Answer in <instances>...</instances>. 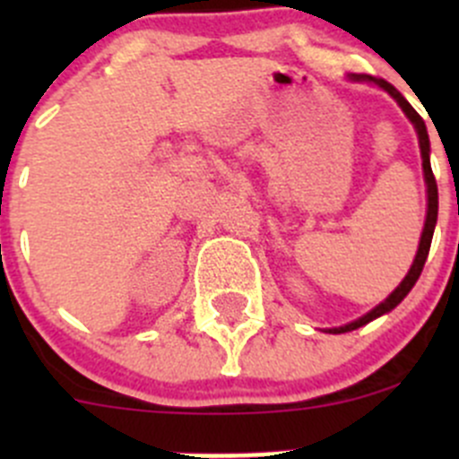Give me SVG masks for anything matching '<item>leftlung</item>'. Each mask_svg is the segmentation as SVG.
Instances as JSON below:
<instances>
[{
  "mask_svg": "<svg viewBox=\"0 0 459 459\" xmlns=\"http://www.w3.org/2000/svg\"><path fill=\"white\" fill-rule=\"evenodd\" d=\"M351 80L353 82H371V84L379 86L382 91H386L388 95L393 97V100L400 104V108L404 110L406 117L411 119V124L415 126V131H418V140H420V151H422V169H424V179H427V195H429V208H427V221H424V230H422V238H420V247H418V255L413 259V266H411V271L406 273V277L402 280V284L397 286L395 290H393L391 295H388L386 299H384L382 304H377V307L373 308V311H368L367 316H362L359 319H355V322L351 324H344V326L340 328H328V333H349V331H355V328L364 326V324L373 322V319H377L379 316H384V313L393 311V308L397 307V304L402 302V299L409 295V290L413 289L415 281H418L420 273H422L424 268V262H427L429 257V248H430V239H433V230H435V224H437V184H435V178H433V170H430V142H429V133H427V124H424V119L420 117L418 110L413 108V106L409 104V101L402 97V92L397 91L395 86H391L388 82L379 80V77H371V75H351Z\"/></svg>",
  "mask_w": 459,
  "mask_h": 459,
  "instance_id": "8db88e82",
  "label": "left lung"
}]
</instances>
